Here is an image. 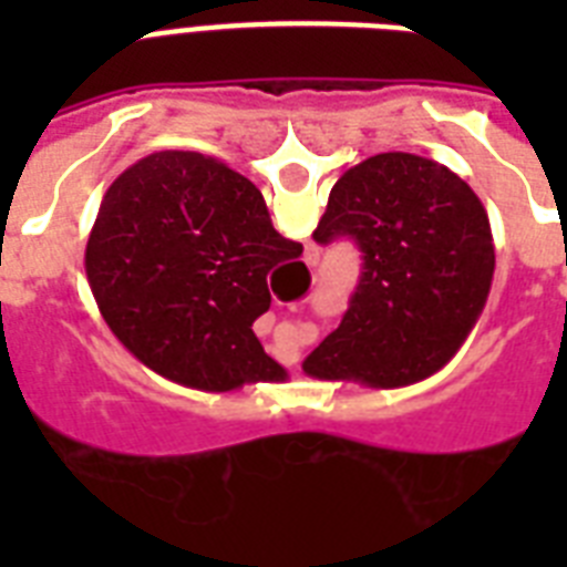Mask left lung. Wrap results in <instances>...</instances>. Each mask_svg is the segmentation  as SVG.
<instances>
[{
    "mask_svg": "<svg viewBox=\"0 0 567 567\" xmlns=\"http://www.w3.org/2000/svg\"><path fill=\"white\" fill-rule=\"evenodd\" d=\"M353 238L350 309L302 371L403 388L439 373L480 320L494 279L488 214L465 179L412 153H379L329 190L315 240Z\"/></svg>",
    "mask_w": 567,
    "mask_h": 567,
    "instance_id": "8db88e82",
    "label": "left lung"
}]
</instances>
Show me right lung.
I'll return each mask as SVG.
<instances>
[{"mask_svg": "<svg viewBox=\"0 0 567 567\" xmlns=\"http://www.w3.org/2000/svg\"><path fill=\"white\" fill-rule=\"evenodd\" d=\"M300 256L247 176L212 155L167 150L111 182L84 274L111 332L150 371L196 391H235L288 377L252 323L270 309L267 274Z\"/></svg>", "mask_w": 567, "mask_h": 567, "instance_id": "obj_1", "label": "right lung"}]
</instances>
